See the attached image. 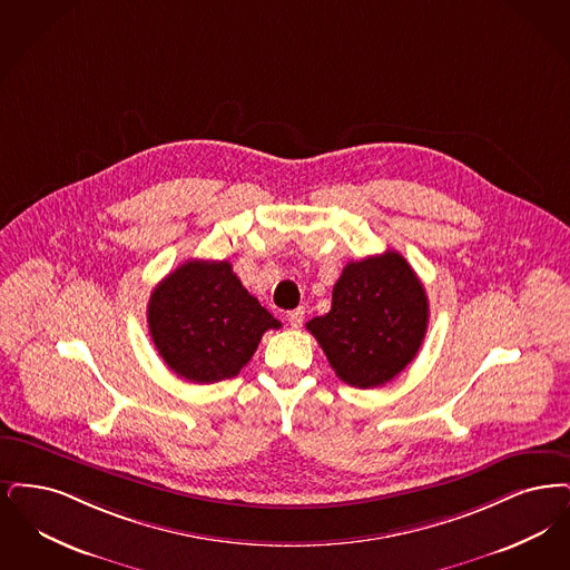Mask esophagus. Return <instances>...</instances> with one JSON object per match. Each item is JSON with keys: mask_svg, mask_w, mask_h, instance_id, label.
Wrapping results in <instances>:
<instances>
[{"mask_svg": "<svg viewBox=\"0 0 570 570\" xmlns=\"http://www.w3.org/2000/svg\"><path fill=\"white\" fill-rule=\"evenodd\" d=\"M287 322L292 327H299L304 323V308H296V311H289L287 313Z\"/></svg>", "mask_w": 570, "mask_h": 570, "instance_id": "obj_1", "label": "esophagus"}]
</instances>
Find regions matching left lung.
I'll use <instances>...</instances> for the list:
<instances>
[{
    "mask_svg": "<svg viewBox=\"0 0 570 570\" xmlns=\"http://www.w3.org/2000/svg\"><path fill=\"white\" fill-rule=\"evenodd\" d=\"M430 306L420 276L397 250L345 266L332 308L306 323L341 381L368 390L392 381L417 355Z\"/></svg>",
    "mask_w": 570,
    "mask_h": 570,
    "instance_id": "left-lung-1",
    "label": "left lung"
}]
</instances>
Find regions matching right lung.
Listing matches in <instances>:
<instances>
[{
  "label": "right lung",
  "mask_w": 570,
  "mask_h": 570,
  "mask_svg": "<svg viewBox=\"0 0 570 570\" xmlns=\"http://www.w3.org/2000/svg\"><path fill=\"white\" fill-rule=\"evenodd\" d=\"M147 322L168 368L191 383L236 376L264 332L281 327L225 259L180 264L153 289Z\"/></svg>",
  "instance_id": "obj_1"
}]
</instances>
